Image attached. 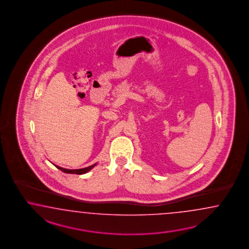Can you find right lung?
<instances>
[{
	"mask_svg": "<svg viewBox=\"0 0 249 249\" xmlns=\"http://www.w3.org/2000/svg\"><path fill=\"white\" fill-rule=\"evenodd\" d=\"M96 166V164H93L89 167L87 168H80V169H66V168H61L59 166H56V168H59L61 171L65 172V173H69V174H78V175H81V174H85L87 173L88 171H89L91 168Z\"/></svg>",
	"mask_w": 249,
	"mask_h": 249,
	"instance_id": "add662e5",
	"label": "right lung"
}]
</instances>
